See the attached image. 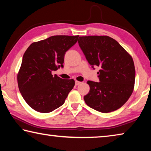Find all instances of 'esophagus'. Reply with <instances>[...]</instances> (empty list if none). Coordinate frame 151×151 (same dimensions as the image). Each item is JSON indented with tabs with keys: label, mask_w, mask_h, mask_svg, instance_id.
<instances>
[{
	"label": "esophagus",
	"mask_w": 151,
	"mask_h": 151,
	"mask_svg": "<svg viewBox=\"0 0 151 151\" xmlns=\"http://www.w3.org/2000/svg\"><path fill=\"white\" fill-rule=\"evenodd\" d=\"M81 83V82H79V81H75V85H76V86L79 85Z\"/></svg>",
	"instance_id": "esophagus-1"
}]
</instances>
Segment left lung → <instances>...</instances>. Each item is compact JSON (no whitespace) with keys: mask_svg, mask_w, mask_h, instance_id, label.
Segmentation results:
<instances>
[{"mask_svg":"<svg viewBox=\"0 0 151 151\" xmlns=\"http://www.w3.org/2000/svg\"><path fill=\"white\" fill-rule=\"evenodd\" d=\"M78 42L92 68L100 67L97 73L100 82L87 81L90 91L84 96L86 104L104 113L121 108L134 88L135 68L132 57L108 36L80 37Z\"/></svg>","mask_w":151,"mask_h":151,"instance_id":"8db88e82","label":"left lung"}]
</instances>
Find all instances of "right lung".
<instances>
[{
    "mask_svg": "<svg viewBox=\"0 0 151 151\" xmlns=\"http://www.w3.org/2000/svg\"><path fill=\"white\" fill-rule=\"evenodd\" d=\"M78 38V35L52 36L32 43L25 51L18 85L24 101L36 111L47 113L58 109L73 88V79H63L52 72L63 68L65 54Z\"/></svg>",
    "mask_w": 151,
    "mask_h": 151,
    "instance_id": "add662e5",
    "label": "right lung"
}]
</instances>
